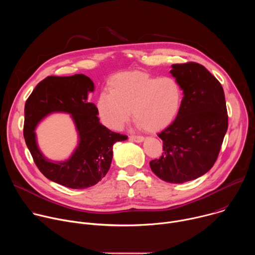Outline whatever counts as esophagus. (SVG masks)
<instances>
[{
	"mask_svg": "<svg viewBox=\"0 0 255 255\" xmlns=\"http://www.w3.org/2000/svg\"><path fill=\"white\" fill-rule=\"evenodd\" d=\"M130 140H131V141H134V142H137V143H141V142L144 141V137L132 135V136H130Z\"/></svg>",
	"mask_w": 255,
	"mask_h": 255,
	"instance_id": "esophagus-1",
	"label": "esophagus"
}]
</instances>
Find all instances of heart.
<instances>
[{
	"instance_id": "1",
	"label": "heart",
	"mask_w": 255,
	"mask_h": 255,
	"mask_svg": "<svg viewBox=\"0 0 255 255\" xmlns=\"http://www.w3.org/2000/svg\"><path fill=\"white\" fill-rule=\"evenodd\" d=\"M96 107L101 122L115 131L123 129L131 117L148 132L168 127L180 112L184 90L173 78H158L146 72H121L109 82Z\"/></svg>"
}]
</instances>
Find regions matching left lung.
<instances>
[{
  "mask_svg": "<svg viewBox=\"0 0 255 255\" xmlns=\"http://www.w3.org/2000/svg\"><path fill=\"white\" fill-rule=\"evenodd\" d=\"M170 74L184 90L183 106L176 119L158 133L164 151L149 164L160 179L183 184L212 168L228 116L223 88L206 67L196 62L172 64Z\"/></svg>",
  "mask_w": 255,
  "mask_h": 255,
  "instance_id": "obj_1",
  "label": "left lung"
}]
</instances>
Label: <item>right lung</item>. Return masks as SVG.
<instances>
[{
  "mask_svg": "<svg viewBox=\"0 0 255 255\" xmlns=\"http://www.w3.org/2000/svg\"><path fill=\"white\" fill-rule=\"evenodd\" d=\"M95 91L85 75L48 77L40 82L25 104L24 138L35 164L48 179L70 189L95 186L110 169L113 145L128 137L112 132L100 123L97 107L88 101ZM54 113L68 114L78 133V145L65 161L48 160L37 143L34 129Z\"/></svg>",
  "mask_w": 255,
  "mask_h": 255,
  "instance_id": "1",
  "label": "right lung"
}]
</instances>
